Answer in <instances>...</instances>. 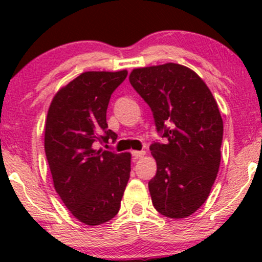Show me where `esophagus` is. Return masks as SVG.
<instances>
[{
  "label": "esophagus",
  "mask_w": 262,
  "mask_h": 262,
  "mask_svg": "<svg viewBox=\"0 0 262 262\" xmlns=\"http://www.w3.org/2000/svg\"><path fill=\"white\" fill-rule=\"evenodd\" d=\"M132 155H133L134 160H138V159L143 158V156L145 155V151H144V150H140V151H132Z\"/></svg>",
  "instance_id": "esophagus-1"
}]
</instances>
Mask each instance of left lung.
Returning a JSON list of instances; mask_svg holds the SVG:
<instances>
[{
    "mask_svg": "<svg viewBox=\"0 0 262 262\" xmlns=\"http://www.w3.org/2000/svg\"><path fill=\"white\" fill-rule=\"evenodd\" d=\"M129 81L166 140L150 145L158 166L149 181L152 206L165 217H188L207 201L221 165L217 101L193 70L173 62L134 69Z\"/></svg>",
    "mask_w": 262,
    "mask_h": 262,
    "instance_id": "left-lung-1",
    "label": "left lung"
}]
</instances>
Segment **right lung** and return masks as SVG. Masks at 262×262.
Returning a JSON list of instances; mask_svg holds the SVG:
<instances>
[{"instance_id": "1", "label": "right lung", "mask_w": 262, "mask_h": 262, "mask_svg": "<svg viewBox=\"0 0 262 262\" xmlns=\"http://www.w3.org/2000/svg\"><path fill=\"white\" fill-rule=\"evenodd\" d=\"M128 71H86L54 96L45 121L44 148L54 187L66 208L87 225L111 221L121 208L130 176V154L96 149L116 141L108 129L111 95Z\"/></svg>"}]
</instances>
